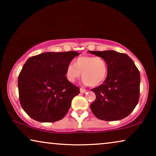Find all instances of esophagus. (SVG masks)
<instances>
[{"mask_svg":"<svg viewBox=\"0 0 156 156\" xmlns=\"http://www.w3.org/2000/svg\"><path fill=\"white\" fill-rule=\"evenodd\" d=\"M80 92L81 93H85V92H87V90H86V89H83V88H80Z\"/></svg>","mask_w":156,"mask_h":156,"instance_id":"esophagus-1","label":"esophagus"}]
</instances>
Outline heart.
<instances>
[{
	"label": "heart",
	"instance_id": "heart-1",
	"mask_svg": "<svg viewBox=\"0 0 156 156\" xmlns=\"http://www.w3.org/2000/svg\"><path fill=\"white\" fill-rule=\"evenodd\" d=\"M82 73L84 84L96 87L106 80L108 65L104 58L91 55H82L74 59V65L69 64L65 69V77L70 83L75 82Z\"/></svg>",
	"mask_w": 156,
	"mask_h": 156
}]
</instances>
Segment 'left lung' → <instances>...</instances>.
<instances>
[{
    "label": "left lung",
    "instance_id": "obj_1",
    "mask_svg": "<svg viewBox=\"0 0 156 156\" xmlns=\"http://www.w3.org/2000/svg\"><path fill=\"white\" fill-rule=\"evenodd\" d=\"M108 65L105 81L91 89L96 94L90 108L96 117L104 121H119L129 116L137 105L140 76L133 61L123 53L114 50L90 51Z\"/></svg>",
    "mask_w": 156,
    "mask_h": 156
}]
</instances>
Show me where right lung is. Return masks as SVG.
Listing matches in <instances>:
<instances>
[{"label":"right lung","mask_w":156,"mask_h":156,"mask_svg":"<svg viewBox=\"0 0 156 156\" xmlns=\"http://www.w3.org/2000/svg\"><path fill=\"white\" fill-rule=\"evenodd\" d=\"M74 51L48 52L31 57L18 76L19 98L25 113L40 122H55L65 116L73 98L80 93L65 77Z\"/></svg>","instance_id":"right-lung-1"}]
</instances>
